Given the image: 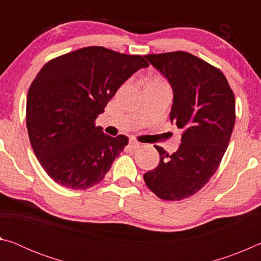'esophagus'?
<instances>
[{"label": "esophagus", "instance_id": "34e87169", "mask_svg": "<svg viewBox=\"0 0 261 261\" xmlns=\"http://www.w3.org/2000/svg\"><path fill=\"white\" fill-rule=\"evenodd\" d=\"M129 147H130L131 149H137V148H139V147H140V143H138V141H136V140H130V143H129Z\"/></svg>", "mask_w": 261, "mask_h": 261}]
</instances>
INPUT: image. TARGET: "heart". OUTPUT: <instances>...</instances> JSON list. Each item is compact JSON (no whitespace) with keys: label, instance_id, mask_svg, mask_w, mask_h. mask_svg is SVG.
Masks as SVG:
<instances>
[{"label":"heart","instance_id":"heart-1","mask_svg":"<svg viewBox=\"0 0 261 261\" xmlns=\"http://www.w3.org/2000/svg\"><path fill=\"white\" fill-rule=\"evenodd\" d=\"M151 82H155V83H160V84H165V82L162 81V79H160V78H155V79H153V81H151Z\"/></svg>","mask_w":261,"mask_h":261}]
</instances>
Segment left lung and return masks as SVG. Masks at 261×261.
Segmentation results:
<instances>
[{
  "mask_svg": "<svg viewBox=\"0 0 261 261\" xmlns=\"http://www.w3.org/2000/svg\"><path fill=\"white\" fill-rule=\"evenodd\" d=\"M174 92L170 121L183 130L177 151L155 146L160 162L144 180L163 200L197 193L215 174L235 124V96L218 68L185 51L145 55Z\"/></svg>",
  "mask_w": 261,
  "mask_h": 261,
  "instance_id": "left-lung-1",
  "label": "left lung"
}]
</instances>
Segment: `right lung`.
<instances>
[{
    "mask_svg": "<svg viewBox=\"0 0 261 261\" xmlns=\"http://www.w3.org/2000/svg\"><path fill=\"white\" fill-rule=\"evenodd\" d=\"M140 55L85 47L53 59L30 86L26 125L41 167L62 187L100 183L129 139L110 137L95 120L123 83L147 68Z\"/></svg>",
    "mask_w": 261,
    "mask_h": 261,
    "instance_id": "1",
    "label": "right lung"
}]
</instances>
